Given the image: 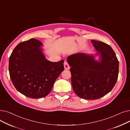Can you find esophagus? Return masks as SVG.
<instances>
[{
  "mask_svg": "<svg viewBox=\"0 0 130 130\" xmlns=\"http://www.w3.org/2000/svg\"><path fill=\"white\" fill-rule=\"evenodd\" d=\"M64 69L66 70H69L70 69V66L67 61L64 62Z\"/></svg>",
  "mask_w": 130,
  "mask_h": 130,
  "instance_id": "esophagus-1",
  "label": "esophagus"
}]
</instances>
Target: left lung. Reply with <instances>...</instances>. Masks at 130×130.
Here are the masks:
<instances>
[{
    "mask_svg": "<svg viewBox=\"0 0 130 130\" xmlns=\"http://www.w3.org/2000/svg\"><path fill=\"white\" fill-rule=\"evenodd\" d=\"M91 42L97 51L95 55L77 53L67 58L73 91L85 100H97L108 94L119 74V61L112 48L103 42ZM96 55L100 58L98 61Z\"/></svg>",
    "mask_w": 130,
    "mask_h": 130,
    "instance_id": "8db88e82",
    "label": "left lung"
}]
</instances>
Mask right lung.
<instances>
[{
    "instance_id": "add662e5",
    "label": "right lung",
    "mask_w": 130,
    "mask_h": 130,
    "mask_svg": "<svg viewBox=\"0 0 130 130\" xmlns=\"http://www.w3.org/2000/svg\"><path fill=\"white\" fill-rule=\"evenodd\" d=\"M42 43L31 39L21 42L9 60L10 79L17 91L28 97L46 96L60 73L64 70L63 60L53 62L45 59Z\"/></svg>"
}]
</instances>
